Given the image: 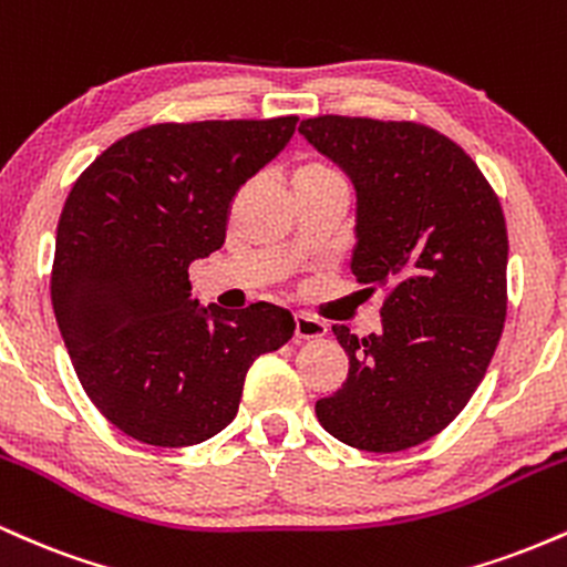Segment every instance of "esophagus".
I'll return each mask as SVG.
<instances>
[{"mask_svg":"<svg viewBox=\"0 0 567 567\" xmlns=\"http://www.w3.org/2000/svg\"><path fill=\"white\" fill-rule=\"evenodd\" d=\"M328 333V324L311 315H296V338L309 341V338H322Z\"/></svg>","mask_w":567,"mask_h":567,"instance_id":"obj_1","label":"esophagus"}]
</instances>
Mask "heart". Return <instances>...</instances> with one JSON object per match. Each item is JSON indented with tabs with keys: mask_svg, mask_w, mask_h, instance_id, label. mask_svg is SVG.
<instances>
[{
	"mask_svg": "<svg viewBox=\"0 0 567 567\" xmlns=\"http://www.w3.org/2000/svg\"><path fill=\"white\" fill-rule=\"evenodd\" d=\"M336 178H341V173H338L330 162L317 159V157L298 162L296 171H292V184H301V181H336Z\"/></svg>",
	"mask_w": 567,
	"mask_h": 567,
	"instance_id": "b5f03b06",
	"label": "heart"
}]
</instances>
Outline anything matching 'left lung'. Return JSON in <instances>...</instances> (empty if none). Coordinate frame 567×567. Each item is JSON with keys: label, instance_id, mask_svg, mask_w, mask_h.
Masks as SVG:
<instances>
[{"label": "left lung", "instance_id": "1", "mask_svg": "<svg viewBox=\"0 0 567 567\" xmlns=\"http://www.w3.org/2000/svg\"><path fill=\"white\" fill-rule=\"evenodd\" d=\"M298 133L354 184L351 271L365 290L386 292L379 333L333 324L349 375L317 400V419L360 451L415 447L466 408L498 347L504 210L470 154L419 122L324 114Z\"/></svg>", "mask_w": 567, "mask_h": 567}]
</instances>
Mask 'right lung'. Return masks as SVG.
<instances>
[{"label": "right lung", "instance_id": "add662e5", "mask_svg": "<svg viewBox=\"0 0 567 567\" xmlns=\"http://www.w3.org/2000/svg\"><path fill=\"white\" fill-rule=\"evenodd\" d=\"M296 122H162L112 143L71 186L53 311L82 389L127 437L210 440L237 415L252 360L292 338L296 320L275 303L199 309L188 266L224 245L234 197Z\"/></svg>", "mask_w": 567, "mask_h": 567}]
</instances>
